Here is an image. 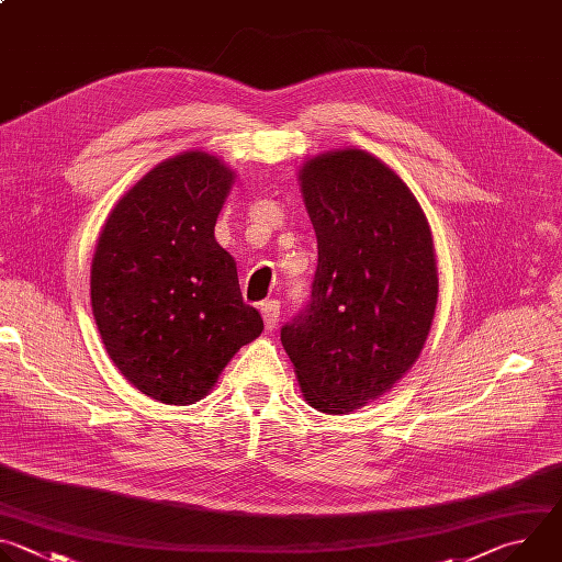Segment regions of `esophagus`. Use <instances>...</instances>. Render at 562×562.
Listing matches in <instances>:
<instances>
[{
	"instance_id": "esophagus-1",
	"label": "esophagus",
	"mask_w": 562,
	"mask_h": 562,
	"mask_svg": "<svg viewBox=\"0 0 562 562\" xmlns=\"http://www.w3.org/2000/svg\"><path fill=\"white\" fill-rule=\"evenodd\" d=\"M260 311H262L267 329H273L278 325V319H280V302L278 300H267V302H262Z\"/></svg>"
}]
</instances>
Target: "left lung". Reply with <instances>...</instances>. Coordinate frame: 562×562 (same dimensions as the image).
Segmentation results:
<instances>
[{
	"label": "left lung",
	"mask_w": 562,
	"mask_h": 562,
	"mask_svg": "<svg viewBox=\"0 0 562 562\" xmlns=\"http://www.w3.org/2000/svg\"><path fill=\"white\" fill-rule=\"evenodd\" d=\"M317 237L311 300L280 331L306 403L349 414L373 403L418 360L438 302L429 222L367 150L311 157L300 171Z\"/></svg>",
	"instance_id": "left-lung-1"
}]
</instances>
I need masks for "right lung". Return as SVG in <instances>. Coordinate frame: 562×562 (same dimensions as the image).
I'll return each mask as SVG.
<instances>
[{"instance_id": "obj_1", "label": "right lung", "mask_w": 562, "mask_h": 562, "mask_svg": "<svg viewBox=\"0 0 562 562\" xmlns=\"http://www.w3.org/2000/svg\"><path fill=\"white\" fill-rule=\"evenodd\" d=\"M233 178L202 150L169 157L124 193L100 233L95 325L122 375L157 403H198L265 329L213 235Z\"/></svg>"}]
</instances>
